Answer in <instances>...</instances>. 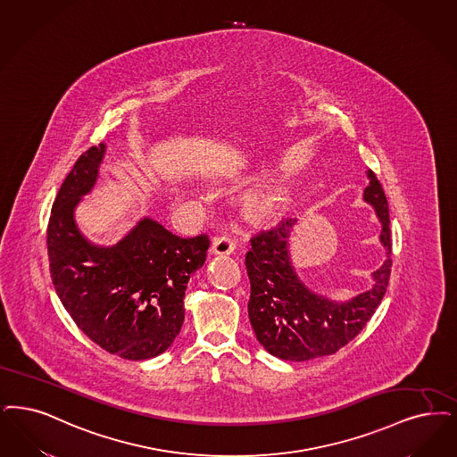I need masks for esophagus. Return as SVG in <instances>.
<instances>
[{
	"mask_svg": "<svg viewBox=\"0 0 457 457\" xmlns=\"http://www.w3.org/2000/svg\"><path fill=\"white\" fill-rule=\"evenodd\" d=\"M235 241L231 237H214L212 246H211V253L212 255H231L235 252Z\"/></svg>",
	"mask_w": 457,
	"mask_h": 457,
	"instance_id": "1",
	"label": "esophagus"
}]
</instances>
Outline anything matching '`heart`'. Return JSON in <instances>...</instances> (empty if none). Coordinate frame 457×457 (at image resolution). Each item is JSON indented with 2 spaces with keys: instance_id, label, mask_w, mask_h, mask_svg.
<instances>
[{
  "instance_id": "heart-1",
  "label": "heart",
  "mask_w": 457,
  "mask_h": 457,
  "mask_svg": "<svg viewBox=\"0 0 457 457\" xmlns=\"http://www.w3.org/2000/svg\"><path fill=\"white\" fill-rule=\"evenodd\" d=\"M289 195L284 187L272 185L248 197L246 207L260 218H277L287 211Z\"/></svg>"
}]
</instances>
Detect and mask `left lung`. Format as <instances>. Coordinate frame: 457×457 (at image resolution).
<instances>
[{
	"instance_id": "obj_1",
	"label": "left lung",
	"mask_w": 457,
	"mask_h": 457,
	"mask_svg": "<svg viewBox=\"0 0 457 457\" xmlns=\"http://www.w3.org/2000/svg\"><path fill=\"white\" fill-rule=\"evenodd\" d=\"M364 201L381 220L379 239L386 248L383 265L372 272V287L348 301H333L311 291L291 260V233L295 220H282L269 231L252 237L246 272L252 286L248 316L256 340L278 359L303 362L331 355L345 347L381 304L391 274L389 207L374 171H367Z\"/></svg>"
}]
</instances>
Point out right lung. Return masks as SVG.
Here are the masks:
<instances>
[{"instance_id": "right-lung-1", "label": "right lung", "mask_w": 457, "mask_h": 457, "mask_svg": "<svg viewBox=\"0 0 457 457\" xmlns=\"http://www.w3.org/2000/svg\"><path fill=\"white\" fill-rule=\"evenodd\" d=\"M104 154L105 145L85 151L55 195L47 226L51 277L62 306L92 342L145 361L163 353L180 333L185 289L211 241L171 235L145 218L113 246L90 243L74 209L92 192Z\"/></svg>"}]
</instances>
